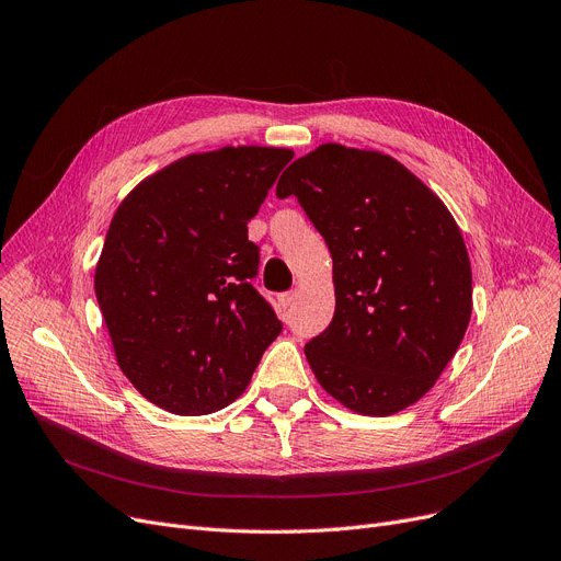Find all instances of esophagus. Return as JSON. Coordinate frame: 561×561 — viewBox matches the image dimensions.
Masks as SVG:
<instances>
[{"instance_id":"1","label":"esophagus","mask_w":561,"mask_h":561,"mask_svg":"<svg viewBox=\"0 0 561 561\" xmlns=\"http://www.w3.org/2000/svg\"><path fill=\"white\" fill-rule=\"evenodd\" d=\"M295 301H297V293H285L283 297H280V304H283V308H293L295 306Z\"/></svg>"}]
</instances>
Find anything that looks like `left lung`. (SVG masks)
Returning <instances> with one entry per match:
<instances>
[{"label":"left lung","instance_id":"1","mask_svg":"<svg viewBox=\"0 0 561 561\" xmlns=\"http://www.w3.org/2000/svg\"><path fill=\"white\" fill-rule=\"evenodd\" d=\"M276 193L299 199L333 260V320L304 347L320 387L364 416L414 405L472 318L456 218L393 156L339 142L297 159Z\"/></svg>","mask_w":561,"mask_h":561}]
</instances>
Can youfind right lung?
Returning a JSON list of instances; mask_svg holds the SVG:
<instances>
[{"mask_svg": "<svg viewBox=\"0 0 561 561\" xmlns=\"http://www.w3.org/2000/svg\"><path fill=\"white\" fill-rule=\"evenodd\" d=\"M285 147L188 153L145 176L117 207L94 289L117 366L156 408L209 414L239 398L283 331L251 285L249 222Z\"/></svg>", "mask_w": 561, "mask_h": 561, "instance_id": "obj_1", "label": "right lung"}]
</instances>
